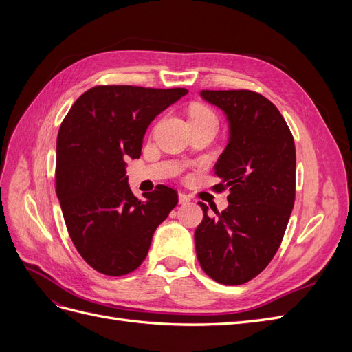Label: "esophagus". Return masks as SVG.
<instances>
[{
	"label": "esophagus",
	"mask_w": 352,
	"mask_h": 352,
	"mask_svg": "<svg viewBox=\"0 0 352 352\" xmlns=\"http://www.w3.org/2000/svg\"><path fill=\"white\" fill-rule=\"evenodd\" d=\"M189 201H190L189 195H186L184 192H179V204H188Z\"/></svg>",
	"instance_id": "esophagus-1"
}]
</instances>
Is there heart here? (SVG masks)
Instances as JSON below:
<instances>
[{
	"instance_id": "obj_1",
	"label": "heart",
	"mask_w": 352,
	"mask_h": 352,
	"mask_svg": "<svg viewBox=\"0 0 352 352\" xmlns=\"http://www.w3.org/2000/svg\"><path fill=\"white\" fill-rule=\"evenodd\" d=\"M195 119H214V116H212V113L208 111L207 109L194 107L192 111H190V120H195Z\"/></svg>"
}]
</instances>
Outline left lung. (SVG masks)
<instances>
[{
    "label": "left lung",
    "instance_id": "left-lung-1",
    "mask_svg": "<svg viewBox=\"0 0 352 352\" xmlns=\"http://www.w3.org/2000/svg\"><path fill=\"white\" fill-rule=\"evenodd\" d=\"M229 122V142L214 166L229 188V206L216 217L198 202L204 217L195 229L197 257L211 279L242 285L260 274L283 239L295 201V144L280 111L263 95L201 91Z\"/></svg>",
    "mask_w": 352,
    "mask_h": 352
}]
</instances>
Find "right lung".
Wrapping results in <instances>:
<instances>
[{
    "label": "right lung",
    "instance_id": "obj_1",
    "mask_svg": "<svg viewBox=\"0 0 352 352\" xmlns=\"http://www.w3.org/2000/svg\"><path fill=\"white\" fill-rule=\"evenodd\" d=\"M186 94L102 85L82 94L60 126L57 198L72 242L100 273L123 276L140 267L155 229L177 204V192L166 185L138 199L126 160L141 157L148 126Z\"/></svg>",
    "mask_w": 352,
    "mask_h": 352
}]
</instances>
